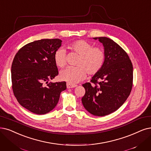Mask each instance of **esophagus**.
Masks as SVG:
<instances>
[{
	"label": "esophagus",
	"mask_w": 151,
	"mask_h": 151,
	"mask_svg": "<svg viewBox=\"0 0 151 151\" xmlns=\"http://www.w3.org/2000/svg\"><path fill=\"white\" fill-rule=\"evenodd\" d=\"M67 86V88H74L77 87V85H75V84H72V83H67L66 84Z\"/></svg>",
	"instance_id": "esophagus-1"
}]
</instances>
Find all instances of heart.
Listing matches in <instances>:
<instances>
[{
  "instance_id": "1",
  "label": "heart",
  "mask_w": 151,
  "mask_h": 151,
  "mask_svg": "<svg viewBox=\"0 0 151 151\" xmlns=\"http://www.w3.org/2000/svg\"><path fill=\"white\" fill-rule=\"evenodd\" d=\"M68 49L80 55L77 62V67H69L61 71L60 77L69 83H78L89 75H95L103 68L106 61V52L103 48L99 46L93 47L92 43L78 40L72 42L68 46ZM55 62L58 67L63 68L67 61L64 50H58L54 56Z\"/></svg>"
}]
</instances>
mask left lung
Wrapping results in <instances>:
<instances>
[{
  "label": "left lung",
  "instance_id": "left-lung-1",
  "mask_svg": "<svg viewBox=\"0 0 151 151\" xmlns=\"http://www.w3.org/2000/svg\"><path fill=\"white\" fill-rule=\"evenodd\" d=\"M99 40L104 45L106 61L90 82L82 85L86 93L82 102L90 113L104 116L117 110L130 95L133 67L127 52L115 42L106 37Z\"/></svg>",
  "mask_w": 151,
  "mask_h": 151
}]
</instances>
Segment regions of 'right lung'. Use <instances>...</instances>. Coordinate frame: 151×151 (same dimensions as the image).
<instances>
[{
    "label": "right lung",
    "mask_w": 151,
    "mask_h": 151,
    "mask_svg": "<svg viewBox=\"0 0 151 151\" xmlns=\"http://www.w3.org/2000/svg\"><path fill=\"white\" fill-rule=\"evenodd\" d=\"M59 39H43L23 46L12 64L13 92L19 103L37 114L51 111L58 103L66 82L48 83L59 74L54 59L61 46Z\"/></svg>",
    "instance_id": "1"
}]
</instances>
